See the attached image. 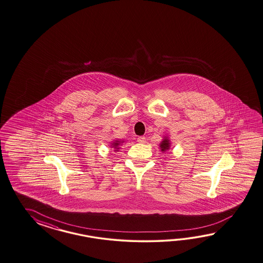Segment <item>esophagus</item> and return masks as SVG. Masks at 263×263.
Returning <instances> with one entry per match:
<instances>
[{"mask_svg":"<svg viewBox=\"0 0 263 263\" xmlns=\"http://www.w3.org/2000/svg\"><path fill=\"white\" fill-rule=\"evenodd\" d=\"M145 141H146V140H145V138H144V137H139V138H138V140H137V141H138V142H140V143H144Z\"/></svg>","mask_w":263,"mask_h":263,"instance_id":"esophagus-1","label":"esophagus"}]
</instances>
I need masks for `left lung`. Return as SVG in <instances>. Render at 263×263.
<instances>
[{
  "instance_id": "obj_1",
  "label": "left lung",
  "mask_w": 263,
  "mask_h": 263,
  "mask_svg": "<svg viewBox=\"0 0 263 263\" xmlns=\"http://www.w3.org/2000/svg\"><path fill=\"white\" fill-rule=\"evenodd\" d=\"M170 145H171L170 140H169L168 137L165 136V137L162 139V141H160V150H161V152H165L167 150H169V149H170Z\"/></svg>"
}]
</instances>
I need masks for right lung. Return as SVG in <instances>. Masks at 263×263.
Returning <instances> with one entry per match:
<instances>
[{
    "instance_id": "right-lung-1",
    "label": "right lung",
    "mask_w": 263,
    "mask_h": 263,
    "mask_svg": "<svg viewBox=\"0 0 263 263\" xmlns=\"http://www.w3.org/2000/svg\"><path fill=\"white\" fill-rule=\"evenodd\" d=\"M123 142H124L123 140L122 141H121V140H114V141H112L110 144H111V147L116 149L115 151H118L120 149V145H122V143H123Z\"/></svg>"
}]
</instances>
